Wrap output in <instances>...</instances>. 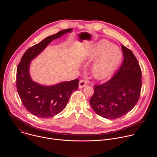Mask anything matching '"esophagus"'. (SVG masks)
Returning a JSON list of instances; mask_svg holds the SVG:
<instances>
[{"instance_id":"1","label":"esophagus","mask_w":157,"mask_h":157,"mask_svg":"<svg viewBox=\"0 0 157 157\" xmlns=\"http://www.w3.org/2000/svg\"><path fill=\"white\" fill-rule=\"evenodd\" d=\"M87 85V82L85 79H82L79 81V89H81V88H83L84 86H86Z\"/></svg>"}]
</instances>
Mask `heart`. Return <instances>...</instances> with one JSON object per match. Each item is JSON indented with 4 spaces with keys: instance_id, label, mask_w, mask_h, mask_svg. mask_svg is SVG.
<instances>
[{
    "instance_id": "heart-1",
    "label": "heart",
    "mask_w": 157,
    "mask_h": 157,
    "mask_svg": "<svg viewBox=\"0 0 157 157\" xmlns=\"http://www.w3.org/2000/svg\"><path fill=\"white\" fill-rule=\"evenodd\" d=\"M97 56L93 64L92 73L96 79H101L113 73L121 61L122 52L118 46L103 40L97 44L91 52V58Z\"/></svg>"
}]
</instances>
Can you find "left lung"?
<instances>
[{"instance_id":"obj_1","label":"left lung","mask_w":157,"mask_h":157,"mask_svg":"<svg viewBox=\"0 0 157 157\" xmlns=\"http://www.w3.org/2000/svg\"><path fill=\"white\" fill-rule=\"evenodd\" d=\"M124 61L110 80L94 86L89 103L95 113L108 119H118L131 110L137 104L142 87V71L132 52L121 47Z\"/></svg>"}]
</instances>
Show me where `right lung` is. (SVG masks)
I'll return each instance as SVG.
<instances>
[{
    "instance_id": "obj_1",
    "label": "right lung",
    "mask_w": 157,
    "mask_h": 157,
    "mask_svg": "<svg viewBox=\"0 0 157 157\" xmlns=\"http://www.w3.org/2000/svg\"><path fill=\"white\" fill-rule=\"evenodd\" d=\"M73 29L59 31L49 36L28 49L22 56L17 69V89L21 101L31 114L40 118L56 116L65 108L72 93L78 89V79L44 86L33 81L30 75V65L48 44Z\"/></svg>"
}]
</instances>
